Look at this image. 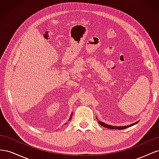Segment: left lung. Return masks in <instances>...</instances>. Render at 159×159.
Segmentation results:
<instances>
[{
	"label": "left lung",
	"instance_id": "1",
	"mask_svg": "<svg viewBox=\"0 0 159 159\" xmlns=\"http://www.w3.org/2000/svg\"><path fill=\"white\" fill-rule=\"evenodd\" d=\"M98 123L99 125H101L104 127H106V128H108V129H126L127 127H131L133 125H134L137 124L139 121H137L135 123H132L131 125H127V126H123V127H116V126H112V125H107V124H105L103 122H101V121H98Z\"/></svg>",
	"mask_w": 159,
	"mask_h": 159
}]
</instances>
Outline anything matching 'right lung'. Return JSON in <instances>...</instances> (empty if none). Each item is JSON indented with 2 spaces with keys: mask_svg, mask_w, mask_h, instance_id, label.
<instances>
[{
  "mask_svg": "<svg viewBox=\"0 0 159 159\" xmlns=\"http://www.w3.org/2000/svg\"><path fill=\"white\" fill-rule=\"evenodd\" d=\"M71 115H72V113H71ZM71 116H72V115H71V116H70V118L69 119V121H70V119L71 118Z\"/></svg>",
  "mask_w": 159,
  "mask_h": 159,
  "instance_id": "obj_1",
  "label": "right lung"
}]
</instances>
